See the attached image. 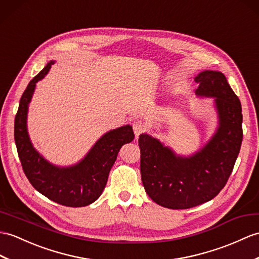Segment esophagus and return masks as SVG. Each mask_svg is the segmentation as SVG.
<instances>
[{"mask_svg":"<svg viewBox=\"0 0 259 259\" xmlns=\"http://www.w3.org/2000/svg\"><path fill=\"white\" fill-rule=\"evenodd\" d=\"M132 127H134V132L136 135V138L139 137L141 134H143L144 131H146V125L140 120H138V121H135L134 124H132Z\"/></svg>","mask_w":259,"mask_h":259,"instance_id":"obj_1","label":"esophagus"}]
</instances>
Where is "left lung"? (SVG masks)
<instances>
[{
	"instance_id": "8db88e82",
	"label": "left lung",
	"mask_w": 259,
	"mask_h": 259,
	"mask_svg": "<svg viewBox=\"0 0 259 259\" xmlns=\"http://www.w3.org/2000/svg\"><path fill=\"white\" fill-rule=\"evenodd\" d=\"M194 80L198 97H213L219 127L201 150L178 155L147 134L140 135L141 180L147 194L159 205L183 209L211 201L224 188L243 140L242 106L221 71L204 70Z\"/></svg>"
}]
</instances>
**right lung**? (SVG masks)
Masks as SVG:
<instances>
[{"label":"right lung","mask_w":259,"mask_h":259,"mask_svg":"<svg viewBox=\"0 0 259 259\" xmlns=\"http://www.w3.org/2000/svg\"><path fill=\"white\" fill-rule=\"evenodd\" d=\"M51 61L29 81L15 116L14 139L23 171L35 190L50 200L69 207L87 206L101 195L120 148L135 139L129 124L108 131L75 165L52 164L36 151L27 132V111L36 82L50 71Z\"/></svg>","instance_id":"add662e5"}]
</instances>
